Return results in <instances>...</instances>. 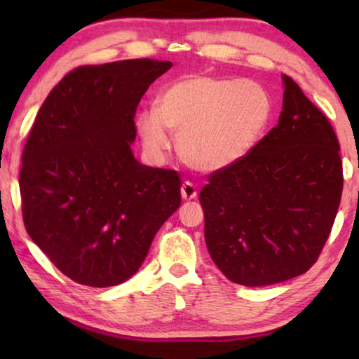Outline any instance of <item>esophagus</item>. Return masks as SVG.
<instances>
[{
    "label": "esophagus",
    "instance_id": "obj_1",
    "mask_svg": "<svg viewBox=\"0 0 359 359\" xmlns=\"http://www.w3.org/2000/svg\"><path fill=\"white\" fill-rule=\"evenodd\" d=\"M181 196H183V199L189 201V199H194L196 196H198V188H196L194 183H191V181H186L181 186Z\"/></svg>",
    "mask_w": 359,
    "mask_h": 359
}]
</instances>
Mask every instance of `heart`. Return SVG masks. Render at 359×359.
I'll use <instances>...</instances> for the list:
<instances>
[{
    "label": "heart",
    "instance_id": "1",
    "mask_svg": "<svg viewBox=\"0 0 359 359\" xmlns=\"http://www.w3.org/2000/svg\"><path fill=\"white\" fill-rule=\"evenodd\" d=\"M158 107L137 114L142 142L151 151L170 147V130L191 166L222 170L242 160L262 139L273 116L271 96L242 78L193 75L160 93Z\"/></svg>",
    "mask_w": 359,
    "mask_h": 359
}]
</instances>
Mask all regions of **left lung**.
I'll use <instances>...</instances> for the list:
<instances>
[{"mask_svg":"<svg viewBox=\"0 0 359 359\" xmlns=\"http://www.w3.org/2000/svg\"><path fill=\"white\" fill-rule=\"evenodd\" d=\"M279 122L201 189L210 258L232 283L257 287L304 274L320 257L343 189L340 144L327 116L283 76Z\"/></svg>","mask_w":359,"mask_h":359,"instance_id":"left-lung-1","label":"left lung"}]
</instances>
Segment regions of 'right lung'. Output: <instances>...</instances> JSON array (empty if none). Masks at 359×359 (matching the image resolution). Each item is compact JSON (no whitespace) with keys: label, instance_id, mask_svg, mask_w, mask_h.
<instances>
[{"label":"right lung","instance_id":"obj_1","mask_svg":"<svg viewBox=\"0 0 359 359\" xmlns=\"http://www.w3.org/2000/svg\"><path fill=\"white\" fill-rule=\"evenodd\" d=\"M171 67L154 58L78 67L37 112L19 173L22 219L72 281H127L180 208L178 171L139 163L129 145L142 96Z\"/></svg>","mask_w":359,"mask_h":359}]
</instances>
